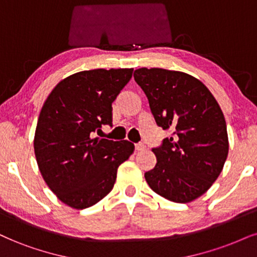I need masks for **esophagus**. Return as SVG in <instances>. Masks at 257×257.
I'll use <instances>...</instances> for the list:
<instances>
[{
    "mask_svg": "<svg viewBox=\"0 0 257 257\" xmlns=\"http://www.w3.org/2000/svg\"><path fill=\"white\" fill-rule=\"evenodd\" d=\"M144 149H145V145L143 143L136 144V150H137V151H143Z\"/></svg>",
    "mask_w": 257,
    "mask_h": 257,
    "instance_id": "esophagus-1",
    "label": "esophagus"
}]
</instances>
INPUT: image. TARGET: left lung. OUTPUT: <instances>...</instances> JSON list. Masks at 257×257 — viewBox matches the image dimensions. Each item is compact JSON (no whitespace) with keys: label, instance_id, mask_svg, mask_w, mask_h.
Here are the masks:
<instances>
[{"label":"left lung","instance_id":"1","mask_svg":"<svg viewBox=\"0 0 257 257\" xmlns=\"http://www.w3.org/2000/svg\"><path fill=\"white\" fill-rule=\"evenodd\" d=\"M134 77L157 125L174 131L173 137L153 149L157 163L145 173L148 185L170 201L195 200L218 179L229 153L219 104L201 81L186 72L141 68Z\"/></svg>","mask_w":257,"mask_h":257}]
</instances>
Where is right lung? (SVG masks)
<instances>
[{"label":"right lung","mask_w":257,"mask_h":257,"mask_svg":"<svg viewBox=\"0 0 257 257\" xmlns=\"http://www.w3.org/2000/svg\"><path fill=\"white\" fill-rule=\"evenodd\" d=\"M134 69L76 72L53 88L40 110L34 154L57 198L76 210L90 207L113 189L116 170L134 154L128 141L93 138L112 123V102Z\"/></svg>","instance_id":"1"}]
</instances>
